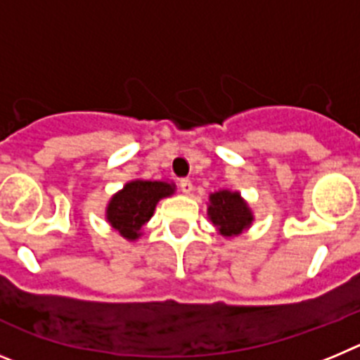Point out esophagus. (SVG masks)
<instances>
[{
    "label": "esophagus",
    "mask_w": 360,
    "mask_h": 360,
    "mask_svg": "<svg viewBox=\"0 0 360 360\" xmlns=\"http://www.w3.org/2000/svg\"><path fill=\"white\" fill-rule=\"evenodd\" d=\"M178 186H180L182 193H186V195H189L191 191H193V182H191L189 178H180V180H178Z\"/></svg>",
    "instance_id": "1"
}]
</instances>
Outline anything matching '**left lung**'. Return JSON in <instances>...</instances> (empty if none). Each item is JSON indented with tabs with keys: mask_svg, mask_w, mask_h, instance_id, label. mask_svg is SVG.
I'll return each mask as SVG.
<instances>
[{
	"mask_svg": "<svg viewBox=\"0 0 360 360\" xmlns=\"http://www.w3.org/2000/svg\"><path fill=\"white\" fill-rule=\"evenodd\" d=\"M207 214L221 236H238L252 225V211L240 193L221 189L209 195Z\"/></svg>",
	"mask_w": 360,
	"mask_h": 360,
	"instance_id": "left-lung-1",
	"label": "left lung"
}]
</instances>
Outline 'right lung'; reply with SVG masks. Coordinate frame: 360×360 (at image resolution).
Returning a JSON list of instances; mask_svg holds the SVG:
<instances>
[{
	"label": "right lung",
	"instance_id": "1",
	"mask_svg": "<svg viewBox=\"0 0 360 360\" xmlns=\"http://www.w3.org/2000/svg\"><path fill=\"white\" fill-rule=\"evenodd\" d=\"M174 193V184L160 180H131L111 196L106 219L120 236L135 241L142 236V227L153 216L157 203Z\"/></svg>",
	"mask_w": 360,
	"mask_h": 360
}]
</instances>
